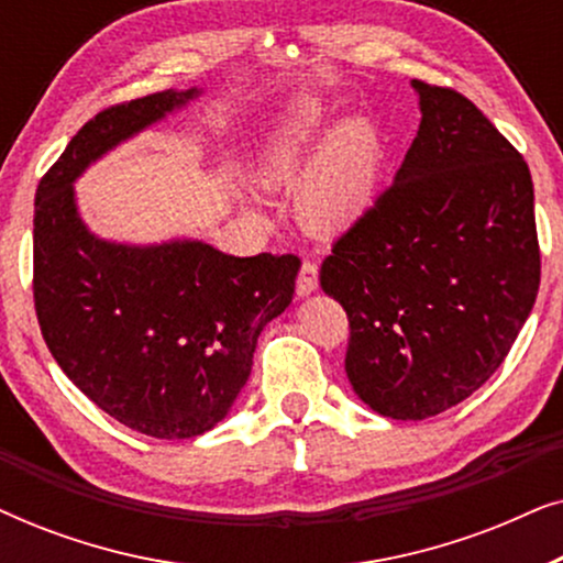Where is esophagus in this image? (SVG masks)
Returning <instances> with one entry per match:
<instances>
[{"instance_id":"esophagus-1","label":"esophagus","mask_w":563,"mask_h":563,"mask_svg":"<svg viewBox=\"0 0 563 563\" xmlns=\"http://www.w3.org/2000/svg\"><path fill=\"white\" fill-rule=\"evenodd\" d=\"M318 264L314 261H305L302 268H299V276H297V295L299 297H310L314 289H318Z\"/></svg>"}]
</instances>
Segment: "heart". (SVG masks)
<instances>
[{
  "label": "heart",
  "mask_w": 563,
  "mask_h": 563,
  "mask_svg": "<svg viewBox=\"0 0 563 563\" xmlns=\"http://www.w3.org/2000/svg\"><path fill=\"white\" fill-rule=\"evenodd\" d=\"M322 110L314 102L291 110L276 130L268 174L276 181L302 179L299 212L312 230L343 233L374 202L382 141L368 120L353 118L328 133L318 148Z\"/></svg>",
  "instance_id": "b5f03b06"
}]
</instances>
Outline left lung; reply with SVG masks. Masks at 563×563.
I'll list each match as a JSON object with an SVG mask.
<instances>
[{
	"instance_id": "left-lung-1",
	"label": "left lung",
	"mask_w": 563,
	"mask_h": 563,
	"mask_svg": "<svg viewBox=\"0 0 563 563\" xmlns=\"http://www.w3.org/2000/svg\"><path fill=\"white\" fill-rule=\"evenodd\" d=\"M412 89L422 120L395 184L320 268L322 291L349 314L351 387L391 420L474 395L541 284L528 164L464 95L418 79Z\"/></svg>"
}]
</instances>
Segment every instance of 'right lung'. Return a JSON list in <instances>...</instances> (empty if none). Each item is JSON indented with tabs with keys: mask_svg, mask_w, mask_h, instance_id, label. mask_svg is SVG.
I'll list each match as a JSON object with an SVG mask.
<instances>
[{
	"mask_svg": "<svg viewBox=\"0 0 563 563\" xmlns=\"http://www.w3.org/2000/svg\"><path fill=\"white\" fill-rule=\"evenodd\" d=\"M202 95L156 91L95 114L35 191L33 297L64 374L122 426L179 441L212 430L249 382L261 330L295 295L299 258L228 256L202 241L97 238L74 181L128 137Z\"/></svg>",
	"mask_w": 563,
	"mask_h": 563,
	"instance_id": "add662e5",
	"label": "right lung"
}]
</instances>
